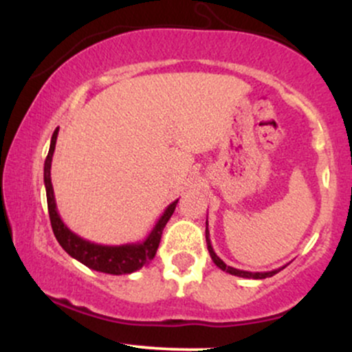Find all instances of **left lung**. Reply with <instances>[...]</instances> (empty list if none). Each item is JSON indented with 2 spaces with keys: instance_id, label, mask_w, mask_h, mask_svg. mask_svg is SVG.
Listing matches in <instances>:
<instances>
[{
  "instance_id": "1",
  "label": "left lung",
  "mask_w": 352,
  "mask_h": 352,
  "mask_svg": "<svg viewBox=\"0 0 352 352\" xmlns=\"http://www.w3.org/2000/svg\"><path fill=\"white\" fill-rule=\"evenodd\" d=\"M205 238H207V248H208V253L210 256H212L213 263H215L218 268L223 270V272H227L230 274H235V276H240V278H253V280H263V278H270L273 276V274H276L278 272H281L285 266H281V268L278 270H273V272H265V273H253V272H243V270H236L233 268V266H227L223 263V260H221L218 254L213 252V246H212V241H210V232H208V220H207V230H205Z\"/></svg>"
}]
</instances>
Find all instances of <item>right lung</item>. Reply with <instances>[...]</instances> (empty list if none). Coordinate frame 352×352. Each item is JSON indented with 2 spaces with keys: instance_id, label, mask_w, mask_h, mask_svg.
Returning a JSON list of instances; mask_svg holds the SVG:
<instances>
[{
  "instance_id": "obj_1",
  "label": "right lung",
  "mask_w": 352,
  "mask_h": 352,
  "mask_svg": "<svg viewBox=\"0 0 352 352\" xmlns=\"http://www.w3.org/2000/svg\"><path fill=\"white\" fill-rule=\"evenodd\" d=\"M59 127L56 129L54 134L51 137L50 152H47L46 162H44V187H46V199H47V210H50L51 227L54 232L56 240L63 246L64 252L71 254L72 258L86 265L87 268L96 270V272L107 273V274H131L140 270L142 266L148 265L155 256L157 248H159L160 236L170 220L173 210H175L179 199L173 200L164 213L160 215L157 223L153 225L152 232L148 233L147 238L137 243H125V245H100L89 241L86 238L76 235L72 230L67 228V225L60 220L58 207H56L54 190L51 184V162L52 153L56 148V140H58Z\"/></svg>"
}]
</instances>
